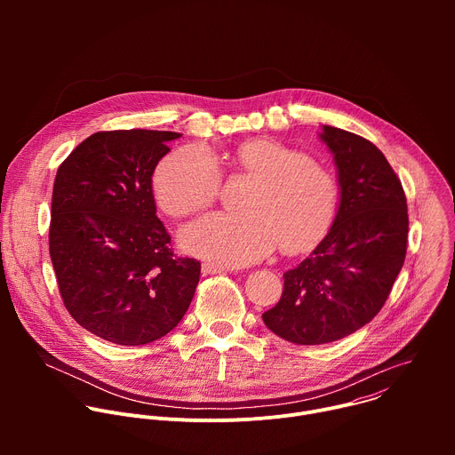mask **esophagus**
Returning <instances> with one entry per match:
<instances>
[{
  "instance_id": "34e87169",
  "label": "esophagus",
  "mask_w": 455,
  "mask_h": 455,
  "mask_svg": "<svg viewBox=\"0 0 455 455\" xmlns=\"http://www.w3.org/2000/svg\"><path fill=\"white\" fill-rule=\"evenodd\" d=\"M202 270H204V274H223V272H230L232 268L227 267V265H220V263H211V261H207V263H204Z\"/></svg>"
}]
</instances>
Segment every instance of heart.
Masks as SVG:
<instances>
[{
	"label": "heart",
	"mask_w": 455,
	"mask_h": 455,
	"mask_svg": "<svg viewBox=\"0 0 455 455\" xmlns=\"http://www.w3.org/2000/svg\"><path fill=\"white\" fill-rule=\"evenodd\" d=\"M234 160L259 181L241 204L244 212H212L181 230V244L214 261L241 267L277 244L297 251L316 243L335 220V178L306 155L272 140L239 146ZM155 196L164 212L188 216L211 205L221 187L216 156L202 144L180 148L155 171Z\"/></svg>",
	"instance_id": "heart-1"
}]
</instances>
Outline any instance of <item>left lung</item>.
<instances>
[{"label": "left lung", "mask_w": 455, "mask_h": 455, "mask_svg": "<svg viewBox=\"0 0 455 455\" xmlns=\"http://www.w3.org/2000/svg\"><path fill=\"white\" fill-rule=\"evenodd\" d=\"M320 140L339 171V212L328 235L283 275L281 300L263 313L270 331L299 346L363 328L383 307L407 253V198L383 153L331 125H322Z\"/></svg>", "instance_id": "obj_1"}]
</instances>
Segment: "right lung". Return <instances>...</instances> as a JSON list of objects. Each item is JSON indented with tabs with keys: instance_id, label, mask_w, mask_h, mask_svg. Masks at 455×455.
Returning <instances> with one entry per match:
<instances>
[{
	"instance_id": "add662e5",
	"label": "right lung",
	"mask_w": 455,
	"mask_h": 455,
	"mask_svg": "<svg viewBox=\"0 0 455 455\" xmlns=\"http://www.w3.org/2000/svg\"><path fill=\"white\" fill-rule=\"evenodd\" d=\"M172 132L118 129L81 142L55 174L50 257L68 313L90 333L144 346L178 326L200 283L156 216L153 172Z\"/></svg>"
}]
</instances>
